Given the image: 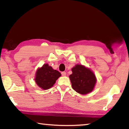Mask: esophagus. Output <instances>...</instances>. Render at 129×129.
<instances>
[{"label": "esophagus", "mask_w": 129, "mask_h": 129, "mask_svg": "<svg viewBox=\"0 0 129 129\" xmlns=\"http://www.w3.org/2000/svg\"><path fill=\"white\" fill-rule=\"evenodd\" d=\"M61 74L63 76H65L66 75V73L65 72H63L61 73Z\"/></svg>", "instance_id": "obj_1"}]
</instances>
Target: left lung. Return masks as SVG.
Returning a JSON list of instances; mask_svg holds the SVG:
<instances>
[{
    "label": "left lung",
    "instance_id": "8db88e82",
    "mask_svg": "<svg viewBox=\"0 0 129 129\" xmlns=\"http://www.w3.org/2000/svg\"><path fill=\"white\" fill-rule=\"evenodd\" d=\"M69 77L73 89L81 95L91 92L96 83V77L91 70L82 64H76L72 68Z\"/></svg>",
    "mask_w": 129,
    "mask_h": 129
}]
</instances>
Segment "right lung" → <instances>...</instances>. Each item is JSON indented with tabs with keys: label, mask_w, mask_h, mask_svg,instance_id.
<instances>
[{
	"label": "right lung",
	"mask_w": 129,
	"mask_h": 129,
	"mask_svg": "<svg viewBox=\"0 0 129 129\" xmlns=\"http://www.w3.org/2000/svg\"><path fill=\"white\" fill-rule=\"evenodd\" d=\"M61 76L59 72L54 69L48 63H46L37 69L34 80L40 88L47 90L53 86Z\"/></svg>",
	"instance_id": "add662e5"
}]
</instances>
